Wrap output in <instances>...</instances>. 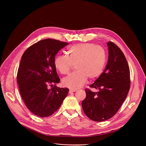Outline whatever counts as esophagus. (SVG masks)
I'll return each mask as SVG.
<instances>
[{"label": "esophagus", "mask_w": 146, "mask_h": 146, "mask_svg": "<svg viewBox=\"0 0 146 146\" xmlns=\"http://www.w3.org/2000/svg\"><path fill=\"white\" fill-rule=\"evenodd\" d=\"M77 91V90L76 89H70L69 90V93H72V92H74Z\"/></svg>", "instance_id": "34e87169"}]
</instances>
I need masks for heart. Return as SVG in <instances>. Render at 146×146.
<instances>
[{"label":"heart","mask_w":146,"mask_h":146,"mask_svg":"<svg viewBox=\"0 0 146 146\" xmlns=\"http://www.w3.org/2000/svg\"><path fill=\"white\" fill-rule=\"evenodd\" d=\"M68 56L58 55L54 61L56 69L62 74H68L73 65L77 72L70 74L62 80L66 87L77 89L85 84L88 77L96 80L103 73L107 54L105 48L92 43H81L70 47L68 50Z\"/></svg>","instance_id":"obj_1"}]
</instances>
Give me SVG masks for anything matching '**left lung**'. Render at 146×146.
I'll return each instance as SVG.
<instances>
[{"label": "left lung", "instance_id": "left-lung-1", "mask_svg": "<svg viewBox=\"0 0 146 146\" xmlns=\"http://www.w3.org/2000/svg\"><path fill=\"white\" fill-rule=\"evenodd\" d=\"M109 59L105 69L90 85L97 92L86 89V98L82 102L86 115L91 119L102 122L113 117L126 99L130 89V70L121 49L109 41Z\"/></svg>", "mask_w": 146, "mask_h": 146}]
</instances>
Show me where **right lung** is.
<instances>
[{
	"mask_svg": "<svg viewBox=\"0 0 146 146\" xmlns=\"http://www.w3.org/2000/svg\"><path fill=\"white\" fill-rule=\"evenodd\" d=\"M68 44L42 40L30 46L21 57L17 76L19 92L27 108L37 116L54 114L69 92L68 88L55 86L60 79L54 64L56 54Z\"/></svg>",
	"mask_w": 146,
	"mask_h": 146,
	"instance_id": "right-lung-1",
	"label": "right lung"
}]
</instances>
